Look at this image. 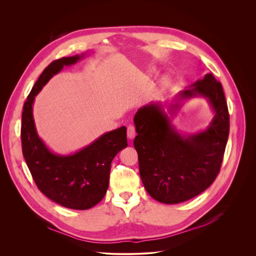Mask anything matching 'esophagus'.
<instances>
[{"label":"esophagus","mask_w":256,"mask_h":256,"mask_svg":"<svg viewBox=\"0 0 256 256\" xmlns=\"http://www.w3.org/2000/svg\"><path fill=\"white\" fill-rule=\"evenodd\" d=\"M136 136V128L134 126H128V140H132Z\"/></svg>","instance_id":"34e87169"}]
</instances>
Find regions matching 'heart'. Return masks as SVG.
<instances>
[{
	"label": "heart",
	"instance_id": "b5f03b06",
	"mask_svg": "<svg viewBox=\"0 0 256 256\" xmlns=\"http://www.w3.org/2000/svg\"><path fill=\"white\" fill-rule=\"evenodd\" d=\"M168 83H169V79H168L167 77L163 78V80H162V85H163V86H166V85H168Z\"/></svg>",
	"mask_w": 256,
	"mask_h": 256
}]
</instances>
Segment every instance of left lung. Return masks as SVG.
<instances>
[{
  "mask_svg": "<svg viewBox=\"0 0 256 256\" xmlns=\"http://www.w3.org/2000/svg\"><path fill=\"white\" fill-rule=\"evenodd\" d=\"M196 96L208 101L214 118L206 129L182 134L172 124V118L184 100ZM134 122L140 179L154 200L179 204L198 196L212 184L221 168L230 124L222 85L212 74L180 91L169 104L144 105Z\"/></svg>",
  "mask_w": 256,
  "mask_h": 256,
  "instance_id": "1",
  "label": "left lung"
}]
</instances>
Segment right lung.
I'll return each mask as SVG.
<instances>
[{
	"instance_id": "1",
	"label": "right lung",
	"mask_w": 256,
	"mask_h": 256,
	"mask_svg": "<svg viewBox=\"0 0 256 256\" xmlns=\"http://www.w3.org/2000/svg\"><path fill=\"white\" fill-rule=\"evenodd\" d=\"M87 54H76L52 62L34 84L22 112V152L38 190L54 202L72 210H88L105 196L114 158L128 147L126 128L107 132L68 155L48 149L36 130L33 118L34 99L48 82L64 68Z\"/></svg>"
}]
</instances>
